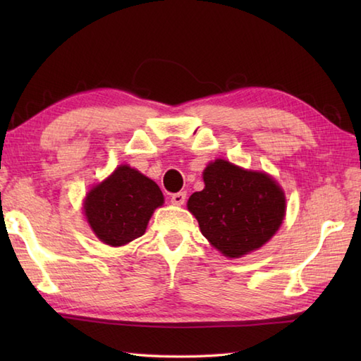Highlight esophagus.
<instances>
[{
  "instance_id": "34e87169",
  "label": "esophagus",
  "mask_w": 361,
  "mask_h": 361,
  "mask_svg": "<svg viewBox=\"0 0 361 361\" xmlns=\"http://www.w3.org/2000/svg\"><path fill=\"white\" fill-rule=\"evenodd\" d=\"M171 202L173 203V204H183L186 202V192H175V194H172V197H171Z\"/></svg>"
}]
</instances>
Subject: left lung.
<instances>
[{"instance_id":"obj_1","label":"left lung","mask_w":361,"mask_h":361,"mask_svg":"<svg viewBox=\"0 0 361 361\" xmlns=\"http://www.w3.org/2000/svg\"><path fill=\"white\" fill-rule=\"evenodd\" d=\"M203 180L204 189L190 195L188 209L202 234L225 256L247 255L278 231L286 197L271 176L216 159L204 169Z\"/></svg>"}]
</instances>
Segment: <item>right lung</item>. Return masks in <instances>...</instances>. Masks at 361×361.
Here are the masks:
<instances>
[{"label": "right lung", "instance_id": "obj_1", "mask_svg": "<svg viewBox=\"0 0 361 361\" xmlns=\"http://www.w3.org/2000/svg\"><path fill=\"white\" fill-rule=\"evenodd\" d=\"M163 202V192L155 181L132 167L121 166L90 190L85 216L99 239L121 247L145 233L153 211Z\"/></svg>", "mask_w": 361, "mask_h": 361}]
</instances>
